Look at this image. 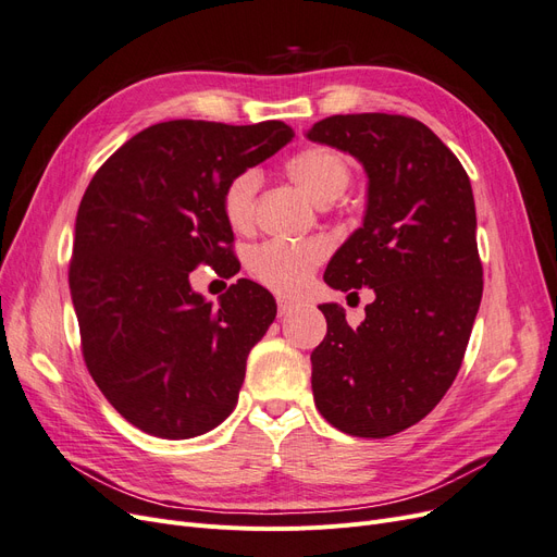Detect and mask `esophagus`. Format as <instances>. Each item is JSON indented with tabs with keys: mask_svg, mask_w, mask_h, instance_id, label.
<instances>
[{
	"mask_svg": "<svg viewBox=\"0 0 557 557\" xmlns=\"http://www.w3.org/2000/svg\"><path fill=\"white\" fill-rule=\"evenodd\" d=\"M297 309V305L293 299H285V297H278V313L281 315H288V313H293Z\"/></svg>",
	"mask_w": 557,
	"mask_h": 557,
	"instance_id": "esophagus-1",
	"label": "esophagus"
}]
</instances>
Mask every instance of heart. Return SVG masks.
I'll return each mask as SVG.
<instances>
[{
	"mask_svg": "<svg viewBox=\"0 0 557 557\" xmlns=\"http://www.w3.org/2000/svg\"><path fill=\"white\" fill-rule=\"evenodd\" d=\"M285 172L297 183L313 205L325 207L339 197L348 185V164L332 148L307 146L285 162ZM260 178L256 172H242L227 181L221 195V207L227 225L234 232H248L256 209ZM327 244L320 239L288 242L274 239L258 246L250 256V274L264 288L278 295H297L307 288L315 267L325 260Z\"/></svg>",
	"mask_w": 557,
	"mask_h": 557,
	"instance_id": "b5f03b06",
	"label": "heart"
}]
</instances>
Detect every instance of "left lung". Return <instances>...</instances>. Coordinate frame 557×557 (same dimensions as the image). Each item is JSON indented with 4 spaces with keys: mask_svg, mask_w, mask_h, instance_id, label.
<instances>
[{
    "mask_svg": "<svg viewBox=\"0 0 557 557\" xmlns=\"http://www.w3.org/2000/svg\"><path fill=\"white\" fill-rule=\"evenodd\" d=\"M305 137L367 174L362 225L325 283L374 290L356 330L344 307H318L327 334L311 352L313 399L336 430L383 440L425 418L458 376L483 295L474 193L460 160L407 115H332Z\"/></svg>",
    "mask_w": 557,
    "mask_h": 557,
    "instance_id": "left-lung-1",
    "label": "left lung"
}]
</instances>
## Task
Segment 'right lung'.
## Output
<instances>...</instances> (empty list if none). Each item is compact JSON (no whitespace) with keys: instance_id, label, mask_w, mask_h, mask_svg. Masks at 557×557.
<instances>
[{"instance_id":"add662e5","label":"right lung","mask_w":557,"mask_h":557,"mask_svg":"<svg viewBox=\"0 0 557 557\" xmlns=\"http://www.w3.org/2000/svg\"><path fill=\"white\" fill-rule=\"evenodd\" d=\"M293 137L278 121L158 123L117 148L83 195L70 264L83 358L141 432L190 440L237 407L246 358L276 301L239 278L213 305L193 290L190 272L237 267L223 188Z\"/></svg>"}]
</instances>
